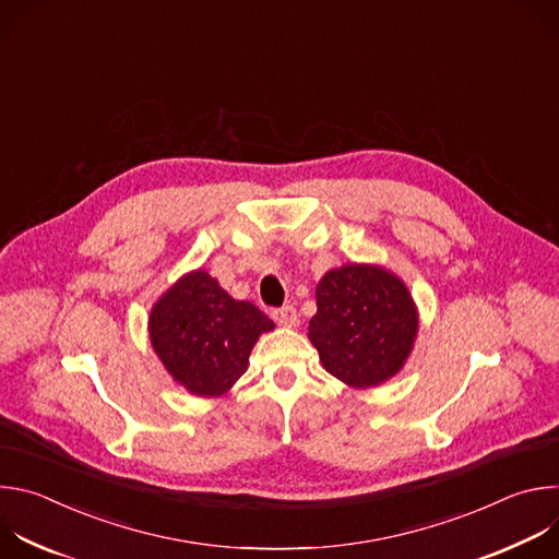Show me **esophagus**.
Listing matches in <instances>:
<instances>
[{
  "label": "esophagus",
  "mask_w": 559,
  "mask_h": 559,
  "mask_svg": "<svg viewBox=\"0 0 559 559\" xmlns=\"http://www.w3.org/2000/svg\"><path fill=\"white\" fill-rule=\"evenodd\" d=\"M272 318L274 321L281 325V328H287V330H292V328H296L298 325V313H296V309L294 307H281V309H274L272 311Z\"/></svg>",
  "instance_id": "1"
}]
</instances>
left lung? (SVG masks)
<instances>
[{
	"label": "left lung",
	"mask_w": 559,
	"mask_h": 559,
	"mask_svg": "<svg viewBox=\"0 0 559 559\" xmlns=\"http://www.w3.org/2000/svg\"><path fill=\"white\" fill-rule=\"evenodd\" d=\"M307 338L325 371L352 389H373L401 373L416 347L420 311L395 272L345 263L316 285Z\"/></svg>",
	"instance_id": "obj_1"
}]
</instances>
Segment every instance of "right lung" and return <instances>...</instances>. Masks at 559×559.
Listing matches in <instances>:
<instances>
[{
	"mask_svg": "<svg viewBox=\"0 0 559 559\" xmlns=\"http://www.w3.org/2000/svg\"><path fill=\"white\" fill-rule=\"evenodd\" d=\"M272 330L259 307L231 298L203 267L179 276L147 313L152 352L175 384L197 397L225 395Z\"/></svg>",
	"mask_w": 559,
	"mask_h": 559,
	"instance_id": "1",
	"label": "right lung"
}]
</instances>
